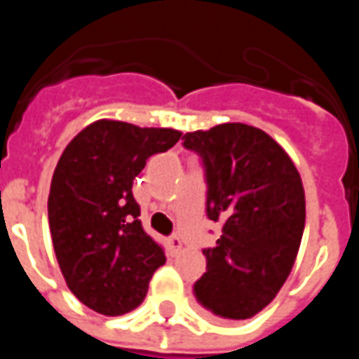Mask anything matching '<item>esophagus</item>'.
Segmentation results:
<instances>
[{
	"label": "esophagus",
	"mask_w": 359,
	"mask_h": 359,
	"mask_svg": "<svg viewBox=\"0 0 359 359\" xmlns=\"http://www.w3.org/2000/svg\"><path fill=\"white\" fill-rule=\"evenodd\" d=\"M169 250H171L172 254H180V250H182V241H180L179 236H171V238H169Z\"/></svg>",
	"instance_id": "1"
}]
</instances>
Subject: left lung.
<instances>
[{
	"instance_id": "1",
	"label": "left lung",
	"mask_w": 359,
	"mask_h": 359,
	"mask_svg": "<svg viewBox=\"0 0 359 359\" xmlns=\"http://www.w3.org/2000/svg\"><path fill=\"white\" fill-rule=\"evenodd\" d=\"M208 180V217L223 225L203 250L198 302L223 319H248L269 306L292 271L306 225V194L296 165L262 128L223 123L187 133Z\"/></svg>"
}]
</instances>
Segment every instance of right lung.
<instances>
[{
  "mask_svg": "<svg viewBox=\"0 0 359 359\" xmlns=\"http://www.w3.org/2000/svg\"><path fill=\"white\" fill-rule=\"evenodd\" d=\"M175 128L100 118L61 154L48 198L51 241L69 290L102 316L140 306L163 250L142 229L133 180L146 159L172 148Z\"/></svg>",
  "mask_w": 359,
  "mask_h": 359,
  "instance_id": "obj_1",
  "label": "right lung"
}]
</instances>
